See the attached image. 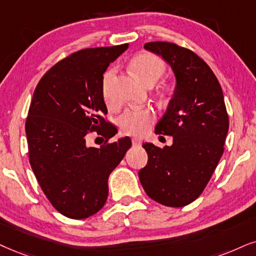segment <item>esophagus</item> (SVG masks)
Listing matches in <instances>:
<instances>
[{"instance_id":"34e87169","label":"esophagus","mask_w":256,"mask_h":256,"mask_svg":"<svg viewBox=\"0 0 256 256\" xmlns=\"http://www.w3.org/2000/svg\"><path fill=\"white\" fill-rule=\"evenodd\" d=\"M132 145H134V146H140L142 140H140V139L134 138V139H132Z\"/></svg>"}]
</instances>
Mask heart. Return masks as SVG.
Wrapping results in <instances>:
<instances>
[{"instance_id":"1","label":"heart","mask_w":256,"mask_h":256,"mask_svg":"<svg viewBox=\"0 0 256 256\" xmlns=\"http://www.w3.org/2000/svg\"><path fill=\"white\" fill-rule=\"evenodd\" d=\"M131 66L139 79L148 86L154 85L166 70L164 61L156 54L150 53V52L138 54L132 60ZM116 73H117V70L112 67V68L106 70L104 76H102V98H104L108 108H114L116 106V99L114 94H113V82H114ZM154 117L156 116L151 108L128 110L119 118V128H120L122 134L142 137L150 130L151 125L154 122Z\"/></svg>"}]
</instances>
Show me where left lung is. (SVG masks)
<instances>
[{"instance_id":"1","label":"left lung","mask_w":256,"mask_h":256,"mask_svg":"<svg viewBox=\"0 0 256 256\" xmlns=\"http://www.w3.org/2000/svg\"><path fill=\"white\" fill-rule=\"evenodd\" d=\"M144 48L170 64L176 87L154 128L172 136V145L143 144L148 160L138 176L150 198L178 208L194 202L214 174L224 150L228 113L218 78L192 50L160 41Z\"/></svg>"}]
</instances>
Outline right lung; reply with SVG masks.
I'll return each instance as SVG.
<instances>
[{
  "instance_id": "1",
  "label": "right lung",
  "mask_w": 256,
  "mask_h": 256,
  "mask_svg": "<svg viewBox=\"0 0 256 256\" xmlns=\"http://www.w3.org/2000/svg\"><path fill=\"white\" fill-rule=\"evenodd\" d=\"M128 47L78 50L54 64L34 90L26 120L29 163L52 206L70 218H90L104 206L110 174L131 148L128 137L108 142L117 128L105 120L102 92V74ZM93 130L104 136L100 148L86 143Z\"/></svg>"
}]
</instances>
